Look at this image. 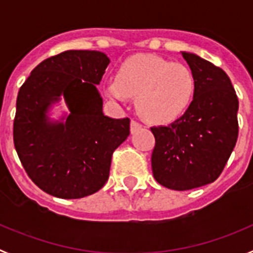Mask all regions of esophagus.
<instances>
[{"label": "esophagus", "instance_id": "1", "mask_svg": "<svg viewBox=\"0 0 253 253\" xmlns=\"http://www.w3.org/2000/svg\"><path fill=\"white\" fill-rule=\"evenodd\" d=\"M139 129H142V124H139L138 122H135V120H131L130 123V131L131 134L135 133V131H138Z\"/></svg>", "mask_w": 253, "mask_h": 253}]
</instances>
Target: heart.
Listing matches in <instances>:
<instances>
[{"instance_id": "b5f03b06", "label": "heart", "mask_w": 253, "mask_h": 253, "mask_svg": "<svg viewBox=\"0 0 253 253\" xmlns=\"http://www.w3.org/2000/svg\"><path fill=\"white\" fill-rule=\"evenodd\" d=\"M109 97L124 101L135 96L143 119L167 124L178 119L193 101L195 77L189 67L154 54H135L120 64L116 77L105 84Z\"/></svg>"}]
</instances>
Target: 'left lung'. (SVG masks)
Segmentation results:
<instances>
[{"label": "left lung", "mask_w": 253, "mask_h": 253, "mask_svg": "<svg viewBox=\"0 0 253 253\" xmlns=\"http://www.w3.org/2000/svg\"><path fill=\"white\" fill-rule=\"evenodd\" d=\"M195 77L194 99L180 119L151 128L152 172L167 189L191 190L215 181L238 138V99L222 68L181 51Z\"/></svg>", "instance_id": "left-lung-1"}]
</instances>
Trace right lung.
Returning a JSON list of instances; mask_svg holds the SVG:
<instances>
[{
    "label": "right lung",
    "mask_w": 253,
    "mask_h": 253,
    "mask_svg": "<svg viewBox=\"0 0 253 253\" xmlns=\"http://www.w3.org/2000/svg\"><path fill=\"white\" fill-rule=\"evenodd\" d=\"M110 59L97 50H67L38 64L20 87L13 144L29 177L49 195L80 199L109 178L111 156L128 138L130 120L102 113L100 84ZM64 98L69 114L51 121Z\"/></svg>",
    "instance_id": "1"
}]
</instances>
